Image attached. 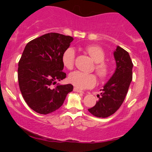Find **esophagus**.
Instances as JSON below:
<instances>
[{
	"label": "esophagus",
	"instance_id": "1",
	"mask_svg": "<svg viewBox=\"0 0 152 152\" xmlns=\"http://www.w3.org/2000/svg\"><path fill=\"white\" fill-rule=\"evenodd\" d=\"M74 91H76V92H78V93H83V91L78 89V88H76V87H75V88H74Z\"/></svg>",
	"mask_w": 152,
	"mask_h": 152
}]
</instances>
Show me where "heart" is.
I'll return each instance as SVG.
<instances>
[{"label": "heart", "mask_w": 152, "mask_h": 152, "mask_svg": "<svg viewBox=\"0 0 152 152\" xmlns=\"http://www.w3.org/2000/svg\"><path fill=\"white\" fill-rule=\"evenodd\" d=\"M84 50L95 62L94 70L101 79H104L109 74V66L104 61L105 53L101 47L90 45L85 47ZM76 53L73 48H68L63 52L61 62L63 66L68 70L74 69ZM69 81L76 88L84 89L94 86L96 83V78L94 74H85L80 71H74L69 76Z\"/></svg>", "instance_id": "1"}]
</instances>
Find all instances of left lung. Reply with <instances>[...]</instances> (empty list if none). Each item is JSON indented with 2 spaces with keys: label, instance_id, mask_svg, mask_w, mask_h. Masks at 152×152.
Here are the masks:
<instances>
[{
  "label": "left lung",
  "instance_id": "obj_1",
  "mask_svg": "<svg viewBox=\"0 0 152 152\" xmlns=\"http://www.w3.org/2000/svg\"><path fill=\"white\" fill-rule=\"evenodd\" d=\"M114 56L116 63V71L106 83L102 93L98 96L99 100L88 111L93 116L106 118L114 114L123 104L132 80V61L129 54L120 46H117Z\"/></svg>",
  "mask_w": 152,
  "mask_h": 152
}]
</instances>
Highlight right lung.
<instances>
[{
    "label": "right lung",
    "instance_id": "add662e5",
    "mask_svg": "<svg viewBox=\"0 0 152 152\" xmlns=\"http://www.w3.org/2000/svg\"><path fill=\"white\" fill-rule=\"evenodd\" d=\"M73 40L71 36L50 33L28 43L23 52L18 68L19 88L26 104L38 114L59 109L73 91L71 84L56 85L66 77L61 55Z\"/></svg>",
    "mask_w": 152,
    "mask_h": 152
}]
</instances>
